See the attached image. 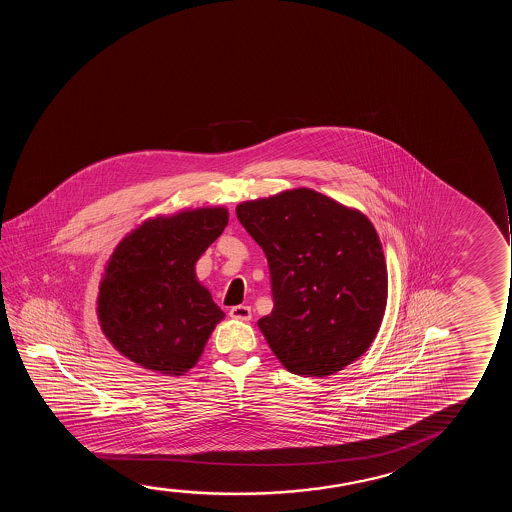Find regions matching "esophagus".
Wrapping results in <instances>:
<instances>
[{
  "label": "esophagus",
  "mask_w": 512,
  "mask_h": 512,
  "mask_svg": "<svg viewBox=\"0 0 512 512\" xmlns=\"http://www.w3.org/2000/svg\"><path fill=\"white\" fill-rule=\"evenodd\" d=\"M229 315L232 318H236V320H243V322H248V320H252V308L250 306H234L229 311Z\"/></svg>",
  "instance_id": "esophagus-1"
}]
</instances>
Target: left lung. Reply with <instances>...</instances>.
Segmentation results:
<instances>
[{
  "label": "left lung",
  "mask_w": 512,
  "mask_h": 512,
  "mask_svg": "<svg viewBox=\"0 0 512 512\" xmlns=\"http://www.w3.org/2000/svg\"><path fill=\"white\" fill-rule=\"evenodd\" d=\"M236 215L266 253L274 308L257 325L283 367L323 378L362 357L388 297L371 220L304 187L245 201Z\"/></svg>",
  "instance_id": "1"
}]
</instances>
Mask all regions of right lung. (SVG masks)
<instances>
[{
  "mask_svg": "<svg viewBox=\"0 0 512 512\" xmlns=\"http://www.w3.org/2000/svg\"><path fill=\"white\" fill-rule=\"evenodd\" d=\"M229 211L197 208L148 218L113 250L99 283L98 318L113 348L150 371L182 376L225 313L196 278V262Z\"/></svg>",
  "mask_w": 512,
  "mask_h": 512,
  "instance_id": "1",
  "label": "right lung"
}]
</instances>
